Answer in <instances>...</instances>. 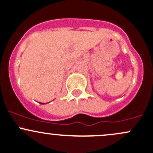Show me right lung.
I'll list each match as a JSON object with an SVG mask.
<instances>
[{
    "label": "right lung",
    "instance_id": "obj_1",
    "mask_svg": "<svg viewBox=\"0 0 153 153\" xmlns=\"http://www.w3.org/2000/svg\"><path fill=\"white\" fill-rule=\"evenodd\" d=\"M42 104H44V103H42Z\"/></svg>",
    "mask_w": 153,
    "mask_h": 153
}]
</instances>
